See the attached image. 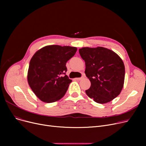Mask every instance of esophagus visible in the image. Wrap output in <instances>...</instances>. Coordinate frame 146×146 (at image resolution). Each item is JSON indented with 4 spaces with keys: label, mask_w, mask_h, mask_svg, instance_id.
Here are the masks:
<instances>
[{
    "label": "esophagus",
    "mask_w": 146,
    "mask_h": 146,
    "mask_svg": "<svg viewBox=\"0 0 146 146\" xmlns=\"http://www.w3.org/2000/svg\"><path fill=\"white\" fill-rule=\"evenodd\" d=\"M83 78H84L83 76H82L81 78H75V80H82Z\"/></svg>",
    "instance_id": "obj_1"
}]
</instances>
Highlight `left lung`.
Segmentation results:
<instances>
[{
	"label": "left lung",
	"mask_w": 146,
	"mask_h": 146,
	"mask_svg": "<svg viewBox=\"0 0 146 146\" xmlns=\"http://www.w3.org/2000/svg\"><path fill=\"white\" fill-rule=\"evenodd\" d=\"M79 54L85 61V74L91 83L86 95L98 104L108 103L118 96L122 89L125 66L113 51L102 47H83Z\"/></svg>",
	"instance_id": "1"
}]
</instances>
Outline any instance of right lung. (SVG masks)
I'll return each instance as SVG.
<instances>
[{"label": "right lung", "instance_id": "add662e5", "mask_svg": "<svg viewBox=\"0 0 146 146\" xmlns=\"http://www.w3.org/2000/svg\"><path fill=\"white\" fill-rule=\"evenodd\" d=\"M76 51V47L51 45L34 54L29 62L27 79L30 88L41 101L52 103L66 94L72 81L66 75V65Z\"/></svg>", "mask_w": 146, "mask_h": 146}]
</instances>
